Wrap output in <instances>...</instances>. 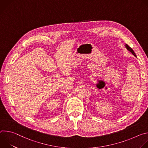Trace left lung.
<instances>
[{
    "mask_svg": "<svg viewBox=\"0 0 148 148\" xmlns=\"http://www.w3.org/2000/svg\"><path fill=\"white\" fill-rule=\"evenodd\" d=\"M125 47L126 48V49H127L128 51H130L133 55H134L135 57H136V54H135V52L134 51V50L128 45H125Z\"/></svg>",
    "mask_w": 148,
    "mask_h": 148,
    "instance_id": "1",
    "label": "left lung"
}]
</instances>
